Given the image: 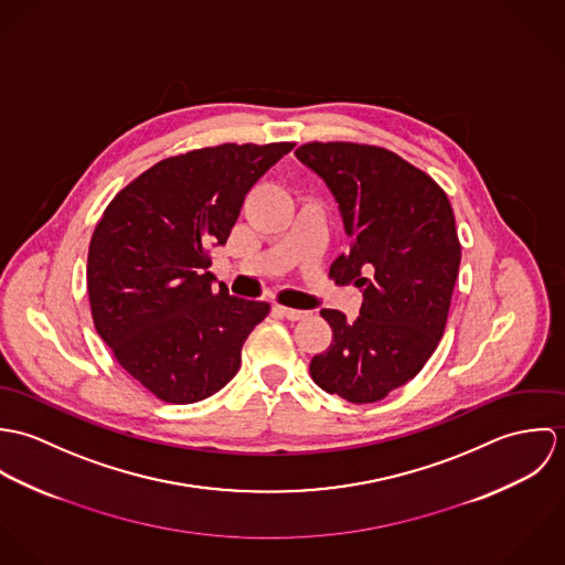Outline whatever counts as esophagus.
Instances as JSON below:
<instances>
[{"mask_svg": "<svg viewBox=\"0 0 565 565\" xmlns=\"http://www.w3.org/2000/svg\"><path fill=\"white\" fill-rule=\"evenodd\" d=\"M274 311L280 313V316H285V318L291 320V322H298V320L309 318V311H298V309H289V307H274Z\"/></svg>", "mask_w": 565, "mask_h": 565, "instance_id": "34e87169", "label": "esophagus"}]
</instances>
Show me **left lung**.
Listing matches in <instances>:
<instances>
[{
	"label": "left lung",
	"instance_id": "obj_1",
	"mask_svg": "<svg viewBox=\"0 0 565 565\" xmlns=\"http://www.w3.org/2000/svg\"><path fill=\"white\" fill-rule=\"evenodd\" d=\"M296 157L326 182L350 237L330 276L363 291L354 322L320 311L332 341L313 356L311 379L348 403H379L444 334L461 263L452 206L430 175L383 148L307 143Z\"/></svg>",
	"mask_w": 565,
	"mask_h": 565
}]
</instances>
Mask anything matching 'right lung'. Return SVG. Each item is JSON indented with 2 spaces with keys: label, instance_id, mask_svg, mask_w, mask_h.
<instances>
[{
  "label": "right lung",
  "instance_id": "1",
  "mask_svg": "<svg viewBox=\"0 0 565 565\" xmlns=\"http://www.w3.org/2000/svg\"><path fill=\"white\" fill-rule=\"evenodd\" d=\"M294 143L217 146L171 157L115 195L88 245L93 322L119 365L171 404L233 381L267 302L228 294L211 267L256 180Z\"/></svg>",
  "mask_w": 565,
  "mask_h": 565
}]
</instances>
